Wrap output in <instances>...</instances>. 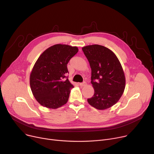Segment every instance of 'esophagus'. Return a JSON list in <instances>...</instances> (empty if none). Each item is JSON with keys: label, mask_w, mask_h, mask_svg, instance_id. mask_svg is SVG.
Instances as JSON below:
<instances>
[{"label": "esophagus", "mask_w": 154, "mask_h": 154, "mask_svg": "<svg viewBox=\"0 0 154 154\" xmlns=\"http://www.w3.org/2000/svg\"><path fill=\"white\" fill-rule=\"evenodd\" d=\"M79 85H80V87H84V86H85V85H87V84H86L85 82H82V83H80Z\"/></svg>", "instance_id": "obj_1"}]
</instances>
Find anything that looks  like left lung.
I'll use <instances>...</instances> for the list:
<instances>
[{
	"label": "left lung",
	"mask_w": 154,
	"mask_h": 154,
	"mask_svg": "<svg viewBox=\"0 0 154 154\" xmlns=\"http://www.w3.org/2000/svg\"><path fill=\"white\" fill-rule=\"evenodd\" d=\"M91 68V84L94 88L92 97L87 101L98 110L115 105L122 95L125 77L122 66L116 54L100 45L82 47Z\"/></svg>",
	"instance_id": "1"
}]
</instances>
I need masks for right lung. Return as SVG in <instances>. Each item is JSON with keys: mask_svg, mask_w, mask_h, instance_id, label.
<instances>
[{"mask_svg": "<svg viewBox=\"0 0 154 154\" xmlns=\"http://www.w3.org/2000/svg\"><path fill=\"white\" fill-rule=\"evenodd\" d=\"M78 51L77 47L56 44L40 55L30 75V85L41 106L55 109L67 102L74 86L66 76L69 73L67 65Z\"/></svg>", "mask_w": 154, "mask_h": 154, "instance_id": "1", "label": "right lung"}]
</instances>
